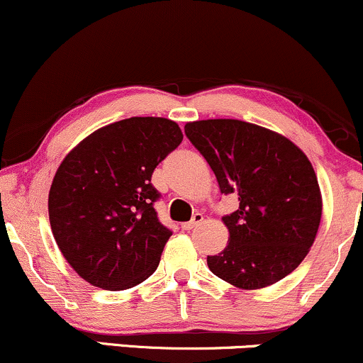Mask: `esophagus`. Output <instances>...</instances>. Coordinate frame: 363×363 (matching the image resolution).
I'll use <instances>...</instances> for the list:
<instances>
[{
	"label": "esophagus",
	"instance_id": "obj_1",
	"mask_svg": "<svg viewBox=\"0 0 363 363\" xmlns=\"http://www.w3.org/2000/svg\"><path fill=\"white\" fill-rule=\"evenodd\" d=\"M202 220H203V216L200 214V212H195L194 217H191V219L189 220V223H185V224H183L182 228L185 229V231H191V229H195V228H197V225H199L200 223H202Z\"/></svg>",
	"mask_w": 363,
	"mask_h": 363
}]
</instances>
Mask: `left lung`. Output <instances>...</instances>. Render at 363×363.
I'll return each instance as SVG.
<instances>
[{
  "label": "left lung",
  "mask_w": 363,
  "mask_h": 363,
  "mask_svg": "<svg viewBox=\"0 0 363 363\" xmlns=\"http://www.w3.org/2000/svg\"><path fill=\"white\" fill-rule=\"evenodd\" d=\"M185 134L214 172L220 194L240 207L223 220L228 246L207 257L211 272L240 289H262L292 274L319 223L321 194L308 156L284 135L242 121L190 122Z\"/></svg>",
  "instance_id": "obj_1"
}]
</instances>
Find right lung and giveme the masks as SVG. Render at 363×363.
<instances>
[{
	"mask_svg": "<svg viewBox=\"0 0 363 363\" xmlns=\"http://www.w3.org/2000/svg\"><path fill=\"white\" fill-rule=\"evenodd\" d=\"M173 121L130 117L101 127L64 157L49 191L59 250L76 274L105 291L151 277L172 229L160 223L152 172L180 146Z\"/></svg>",
	"mask_w": 363,
	"mask_h": 363,
	"instance_id": "obj_1",
	"label": "right lung"
}]
</instances>
